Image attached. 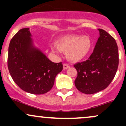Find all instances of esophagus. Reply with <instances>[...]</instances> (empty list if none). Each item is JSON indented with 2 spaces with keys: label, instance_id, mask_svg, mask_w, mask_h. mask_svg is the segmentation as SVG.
I'll list each match as a JSON object with an SVG mask.
<instances>
[{
  "label": "esophagus",
  "instance_id": "34e87169",
  "mask_svg": "<svg viewBox=\"0 0 126 126\" xmlns=\"http://www.w3.org/2000/svg\"><path fill=\"white\" fill-rule=\"evenodd\" d=\"M69 67H70V66L68 64H67V63H64V64H63V69H68Z\"/></svg>",
  "mask_w": 126,
  "mask_h": 126
}]
</instances>
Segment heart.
Segmentation results:
<instances>
[{
	"label": "heart",
	"mask_w": 126,
	"mask_h": 126,
	"mask_svg": "<svg viewBox=\"0 0 126 126\" xmlns=\"http://www.w3.org/2000/svg\"><path fill=\"white\" fill-rule=\"evenodd\" d=\"M92 47L93 42L89 36L69 35L60 38L57 43V47H54L52 50L55 53L59 50L66 52L68 60L79 62L88 55Z\"/></svg>",
	"instance_id": "obj_1"
}]
</instances>
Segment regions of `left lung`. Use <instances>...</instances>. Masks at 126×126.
I'll return each mask as SVG.
<instances>
[{"instance_id": "left-lung-1", "label": "left lung", "mask_w": 126, "mask_h": 126, "mask_svg": "<svg viewBox=\"0 0 126 126\" xmlns=\"http://www.w3.org/2000/svg\"><path fill=\"white\" fill-rule=\"evenodd\" d=\"M98 30L100 36L93 52L87 60L74 65L77 71L75 85L79 91L87 94L106 88L115 77L119 64L115 39L105 30Z\"/></svg>"}]
</instances>
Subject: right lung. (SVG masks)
I'll return each instance as SVG.
<instances>
[{
    "label": "right lung",
    "mask_w": 126,
    "mask_h": 126,
    "mask_svg": "<svg viewBox=\"0 0 126 126\" xmlns=\"http://www.w3.org/2000/svg\"><path fill=\"white\" fill-rule=\"evenodd\" d=\"M29 28L22 29L10 41L8 68L14 82L24 91L34 94L47 93L56 76L63 69L62 62L54 63L33 45Z\"/></svg>",
    "instance_id": "obj_1"
}]
</instances>
